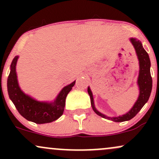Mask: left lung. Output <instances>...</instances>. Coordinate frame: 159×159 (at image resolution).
Returning a JSON list of instances; mask_svg holds the SVG:
<instances>
[{"instance_id": "left-lung-1", "label": "left lung", "mask_w": 159, "mask_h": 159, "mask_svg": "<svg viewBox=\"0 0 159 159\" xmlns=\"http://www.w3.org/2000/svg\"><path fill=\"white\" fill-rule=\"evenodd\" d=\"M129 40L134 46L138 61H139V75H138V81H137L138 88H139V96H138V99H137L132 108L129 110V111H128L126 114L121 115V116H107L106 115L103 114L102 113L99 112L96 108L92 91H91L90 87H88V88H87V92H88L90 97L91 105H92L94 112L98 116L105 118V119L112 120V121L116 122V123L128 121V120H130L134 116H135L136 114L139 112L140 109L143 107V105L149 100L152 87V80L150 74L151 63L148 54L143 48L141 42L140 40L136 39V38H130Z\"/></svg>"}]
</instances>
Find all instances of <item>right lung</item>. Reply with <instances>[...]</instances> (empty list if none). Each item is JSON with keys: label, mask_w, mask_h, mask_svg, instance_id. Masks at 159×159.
I'll return each mask as SVG.
<instances>
[{"label": "right lung", "mask_w": 159, "mask_h": 159, "mask_svg": "<svg viewBox=\"0 0 159 159\" xmlns=\"http://www.w3.org/2000/svg\"><path fill=\"white\" fill-rule=\"evenodd\" d=\"M19 56H16L10 65L7 79L9 97L24 118L37 124L52 123L61 117L64 111L66 98L75 84L74 81L66 86L52 102H41L32 98L21 90L18 81L16 64Z\"/></svg>", "instance_id": "right-lung-1"}]
</instances>
